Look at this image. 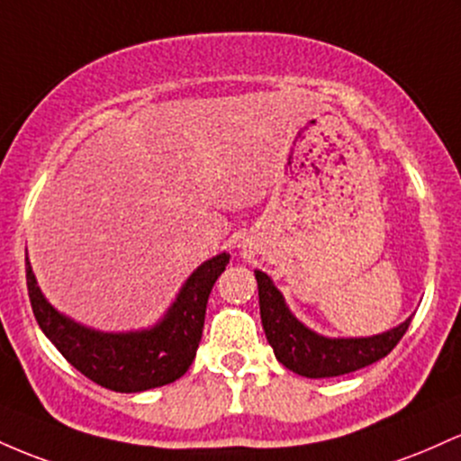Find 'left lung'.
Listing matches in <instances>:
<instances>
[{
  "mask_svg": "<svg viewBox=\"0 0 461 461\" xmlns=\"http://www.w3.org/2000/svg\"><path fill=\"white\" fill-rule=\"evenodd\" d=\"M255 276L267 342L274 348L276 359L300 376L324 379V376H339L366 368L390 355L410 329L411 318H407L396 329L372 338H324L294 318L283 294L274 287L272 278L266 272L257 270Z\"/></svg>",
  "mask_w": 461,
  "mask_h": 461,
  "instance_id": "8db88e82",
  "label": "left lung"
}]
</instances>
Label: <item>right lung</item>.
Segmentation results:
<instances>
[{"label": "right lung", "instance_id": "obj_1", "mask_svg": "<svg viewBox=\"0 0 461 461\" xmlns=\"http://www.w3.org/2000/svg\"><path fill=\"white\" fill-rule=\"evenodd\" d=\"M229 258L221 252L204 261L157 327L131 333H102L56 312L36 285L30 261H25V278L36 322L60 355L93 384L132 394L174 384L189 370L203 339L209 294Z\"/></svg>", "mask_w": 461, "mask_h": 461}]
</instances>
